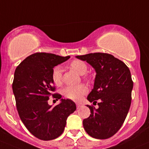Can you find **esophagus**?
Masks as SVG:
<instances>
[{
	"mask_svg": "<svg viewBox=\"0 0 149 149\" xmlns=\"http://www.w3.org/2000/svg\"><path fill=\"white\" fill-rule=\"evenodd\" d=\"M76 107H77V109H79L80 107H81V103H76Z\"/></svg>",
	"mask_w": 149,
	"mask_h": 149,
	"instance_id": "1",
	"label": "esophagus"
}]
</instances>
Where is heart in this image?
<instances>
[{
    "instance_id": "heart-1",
    "label": "heart",
    "mask_w": 149,
    "mask_h": 149,
    "mask_svg": "<svg viewBox=\"0 0 149 149\" xmlns=\"http://www.w3.org/2000/svg\"><path fill=\"white\" fill-rule=\"evenodd\" d=\"M70 66L73 71L78 74L83 76L86 74L88 71V66L84 61L81 60L76 59L70 63ZM52 81L56 86H60L62 82V68L61 66H55L52 70ZM88 92V88L84 84H80L78 86H67L63 90V93L67 98L73 100H79L83 95Z\"/></svg>"
}]
</instances>
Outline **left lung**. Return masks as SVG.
Instances as JSON below:
<instances>
[{
    "mask_svg": "<svg viewBox=\"0 0 149 149\" xmlns=\"http://www.w3.org/2000/svg\"><path fill=\"white\" fill-rule=\"evenodd\" d=\"M76 57L87 62L95 71L94 86L87 99L93 103L100 101L97 109L87 105L91 114L83 121V127L93 138L108 139L121 128L130 109L133 89L130 71L124 62L109 54Z\"/></svg>",
    "mask_w": 149,
    "mask_h": 149,
    "instance_id": "8db88e82",
    "label": "left lung"
}]
</instances>
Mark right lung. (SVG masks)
<instances>
[{
	"instance_id": "add662e5",
	"label": "right lung",
	"mask_w": 149,
	"mask_h": 149,
	"mask_svg": "<svg viewBox=\"0 0 149 149\" xmlns=\"http://www.w3.org/2000/svg\"><path fill=\"white\" fill-rule=\"evenodd\" d=\"M69 58L35 53L21 62L15 71L13 92L19 116L29 132L41 140L59 136L68 117L76 109L74 102L61 99V95L57 93L52 95L61 102L54 107L48 104L49 97L55 91L52 70Z\"/></svg>"
}]
</instances>
